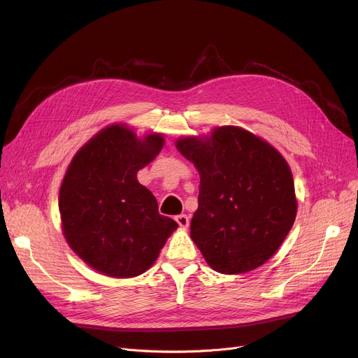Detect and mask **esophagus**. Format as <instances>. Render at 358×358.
I'll use <instances>...</instances> for the list:
<instances>
[{"mask_svg": "<svg viewBox=\"0 0 358 358\" xmlns=\"http://www.w3.org/2000/svg\"><path fill=\"white\" fill-rule=\"evenodd\" d=\"M176 222L180 224L181 228H189V224H190L189 216H187V215H178V216H176Z\"/></svg>", "mask_w": 358, "mask_h": 358, "instance_id": "obj_1", "label": "esophagus"}]
</instances>
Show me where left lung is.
<instances>
[{
	"instance_id": "left-lung-1",
	"label": "left lung",
	"mask_w": 358,
	"mask_h": 358,
	"mask_svg": "<svg viewBox=\"0 0 358 358\" xmlns=\"http://www.w3.org/2000/svg\"><path fill=\"white\" fill-rule=\"evenodd\" d=\"M200 174L190 236L222 274H242L270 259L297 210L290 166L270 143L236 126L176 143Z\"/></svg>"
}]
</instances>
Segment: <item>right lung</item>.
<instances>
[{
	"label": "right lung",
	"instance_id": "add662e5",
	"mask_svg": "<svg viewBox=\"0 0 358 358\" xmlns=\"http://www.w3.org/2000/svg\"><path fill=\"white\" fill-rule=\"evenodd\" d=\"M162 146L159 134L138 139L129 127L113 124L71 161L59 190L62 231L91 268L116 278L139 275L178 228L159 215L157 199L136 178Z\"/></svg>",
	"mask_w": 358,
	"mask_h": 358
}]
</instances>
